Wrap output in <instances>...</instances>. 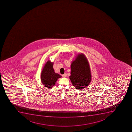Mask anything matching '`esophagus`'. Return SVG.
I'll return each mask as SVG.
<instances>
[{
    "instance_id": "1",
    "label": "esophagus",
    "mask_w": 132,
    "mask_h": 132,
    "mask_svg": "<svg viewBox=\"0 0 132 132\" xmlns=\"http://www.w3.org/2000/svg\"><path fill=\"white\" fill-rule=\"evenodd\" d=\"M67 76V73H64V75H62V77H66Z\"/></svg>"
}]
</instances>
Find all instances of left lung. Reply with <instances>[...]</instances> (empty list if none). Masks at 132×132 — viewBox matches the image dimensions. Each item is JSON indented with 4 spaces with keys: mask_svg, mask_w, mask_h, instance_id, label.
<instances>
[{
    "mask_svg": "<svg viewBox=\"0 0 132 132\" xmlns=\"http://www.w3.org/2000/svg\"><path fill=\"white\" fill-rule=\"evenodd\" d=\"M70 80L76 89H81L89 85L92 76L88 61L84 54L80 53L72 61L71 65Z\"/></svg>",
    "mask_w": 132,
    "mask_h": 132,
    "instance_id": "1",
    "label": "left lung"
}]
</instances>
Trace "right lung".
<instances>
[{
  "label": "right lung",
  "instance_id": "right-lung-1",
  "mask_svg": "<svg viewBox=\"0 0 132 132\" xmlns=\"http://www.w3.org/2000/svg\"><path fill=\"white\" fill-rule=\"evenodd\" d=\"M53 65V62L48 60L44 66L41 73L42 82L45 87L49 89L52 88L57 79L61 77L59 73L55 72Z\"/></svg>",
  "mask_w": 132,
  "mask_h": 132
}]
</instances>
